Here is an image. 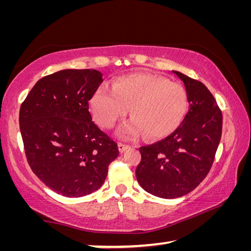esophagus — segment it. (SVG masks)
Listing matches in <instances>:
<instances>
[{
    "mask_svg": "<svg viewBox=\"0 0 251 251\" xmlns=\"http://www.w3.org/2000/svg\"><path fill=\"white\" fill-rule=\"evenodd\" d=\"M130 146L127 145V144H124V143H118V148H120V151L121 152H124L125 151L128 150Z\"/></svg>",
    "mask_w": 251,
    "mask_h": 251,
    "instance_id": "esophagus-1",
    "label": "esophagus"
}]
</instances>
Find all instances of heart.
Wrapping results in <instances>:
<instances>
[{"label": "heart", "instance_id": "b5f03b06", "mask_svg": "<svg viewBox=\"0 0 251 251\" xmlns=\"http://www.w3.org/2000/svg\"><path fill=\"white\" fill-rule=\"evenodd\" d=\"M187 106L181 84L143 73L122 76L113 88L103 85L91 100L93 116L104 128H113L130 108L133 118L118 130L123 138H137L144 133L150 139L166 137L181 124Z\"/></svg>", "mask_w": 251, "mask_h": 251}]
</instances>
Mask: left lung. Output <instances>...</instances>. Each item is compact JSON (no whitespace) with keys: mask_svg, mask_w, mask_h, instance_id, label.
<instances>
[{"mask_svg":"<svg viewBox=\"0 0 251 251\" xmlns=\"http://www.w3.org/2000/svg\"><path fill=\"white\" fill-rule=\"evenodd\" d=\"M185 85L189 108L179 127L166 138L139 147V185L154 196L177 198L205 179L222 138L223 114L201 82L173 71Z\"/></svg>","mask_w":251,"mask_h":251,"instance_id":"obj_1","label":"left lung"}]
</instances>
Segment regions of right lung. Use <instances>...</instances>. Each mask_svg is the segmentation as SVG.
Wrapping results in <instances>:
<instances>
[{
	"label": "right lung",
	"instance_id": "1",
	"mask_svg": "<svg viewBox=\"0 0 251 251\" xmlns=\"http://www.w3.org/2000/svg\"><path fill=\"white\" fill-rule=\"evenodd\" d=\"M101 82L100 71L63 70L37 80L21 105L20 129L29 167L65 197L99 189L120 152L90 113V100Z\"/></svg>",
	"mask_w": 251,
	"mask_h": 251
}]
</instances>
